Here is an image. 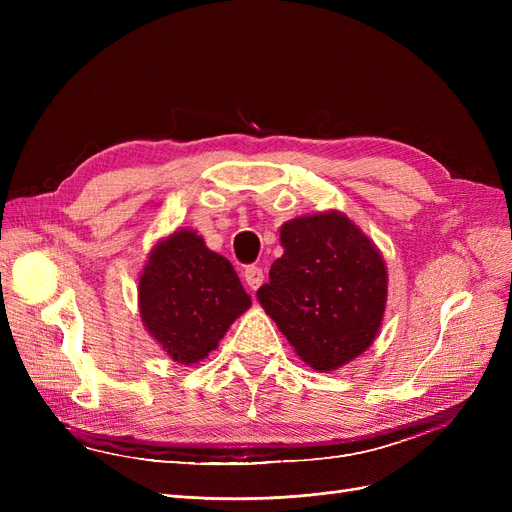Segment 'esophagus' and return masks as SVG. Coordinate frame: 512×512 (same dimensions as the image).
Segmentation results:
<instances>
[{
	"label": "esophagus",
	"mask_w": 512,
	"mask_h": 512,
	"mask_svg": "<svg viewBox=\"0 0 512 512\" xmlns=\"http://www.w3.org/2000/svg\"><path fill=\"white\" fill-rule=\"evenodd\" d=\"M243 277H245L247 286H250L252 290H258V288H260V284H262V280H265V273H262V269H260V267L250 265V267H245Z\"/></svg>",
	"instance_id": "esophagus-1"
}]
</instances>
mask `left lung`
<instances>
[{"label": "left lung", "instance_id": "1", "mask_svg": "<svg viewBox=\"0 0 512 512\" xmlns=\"http://www.w3.org/2000/svg\"><path fill=\"white\" fill-rule=\"evenodd\" d=\"M282 258L256 297L294 352L331 371L376 339L386 305V267L376 245L342 213H316L282 226Z\"/></svg>", "mask_w": 512, "mask_h": 512}]
</instances>
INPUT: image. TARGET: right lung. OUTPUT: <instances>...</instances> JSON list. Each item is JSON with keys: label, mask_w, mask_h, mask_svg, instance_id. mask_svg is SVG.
<instances>
[{"label": "right lung", "mask_w": 512, "mask_h": 512, "mask_svg": "<svg viewBox=\"0 0 512 512\" xmlns=\"http://www.w3.org/2000/svg\"><path fill=\"white\" fill-rule=\"evenodd\" d=\"M147 331L170 359L190 365L218 342L252 305L230 262L192 230H177L153 247L138 282Z\"/></svg>", "instance_id": "right-lung-1"}]
</instances>
